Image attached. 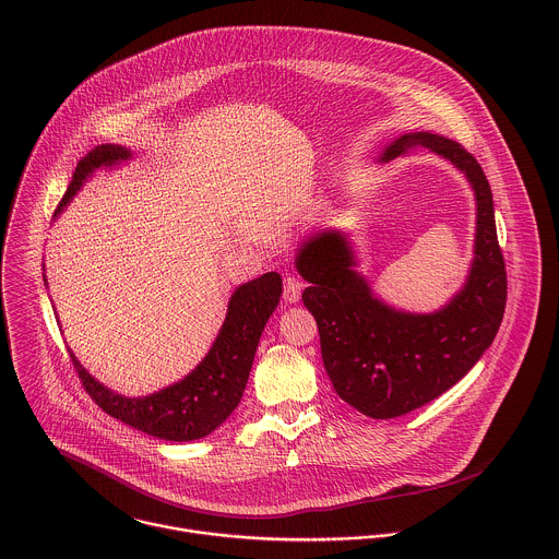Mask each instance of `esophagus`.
<instances>
[{
	"label": "esophagus",
	"instance_id": "1",
	"mask_svg": "<svg viewBox=\"0 0 559 559\" xmlns=\"http://www.w3.org/2000/svg\"><path fill=\"white\" fill-rule=\"evenodd\" d=\"M304 293V282L297 275H286L284 277V301L286 304H297Z\"/></svg>",
	"mask_w": 559,
	"mask_h": 559
}]
</instances>
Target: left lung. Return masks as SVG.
Here are the masks:
<instances>
[{
	"label": "left lung",
	"instance_id": "left-lung-1",
	"mask_svg": "<svg viewBox=\"0 0 559 559\" xmlns=\"http://www.w3.org/2000/svg\"><path fill=\"white\" fill-rule=\"evenodd\" d=\"M415 146L459 167L476 195L474 262L448 306L432 314H411L383 304L353 269V247L337 230L304 240L295 260L310 284L304 304L319 324L320 353L333 390L374 419L404 415L456 385L492 344L506 310V262L490 185L478 160L459 142L428 131L400 135L381 160Z\"/></svg>",
	"mask_w": 559,
	"mask_h": 559
}]
</instances>
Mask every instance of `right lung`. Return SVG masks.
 Listing matches in <instances>:
<instances>
[{
    "label": "right lung",
    "instance_id": "obj_1",
    "mask_svg": "<svg viewBox=\"0 0 559 559\" xmlns=\"http://www.w3.org/2000/svg\"><path fill=\"white\" fill-rule=\"evenodd\" d=\"M131 159V151L105 144L78 163L73 180L56 209V215L73 200L87 176L98 167ZM282 297L280 273H264L239 286L228 304V314L209 355L182 381L144 399L120 396L94 377L73 357V366L90 399L107 415L165 441H195L222 426L239 406L253 355L269 317Z\"/></svg>",
    "mask_w": 559,
    "mask_h": 559
}]
</instances>
